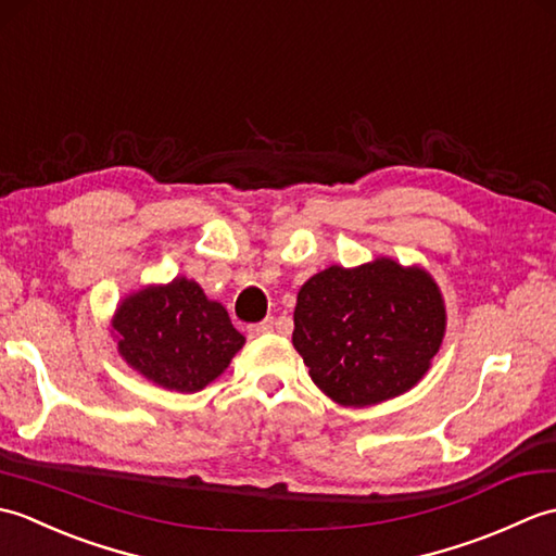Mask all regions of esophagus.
<instances>
[{
	"label": "esophagus",
	"instance_id": "esophagus-1",
	"mask_svg": "<svg viewBox=\"0 0 556 556\" xmlns=\"http://www.w3.org/2000/svg\"><path fill=\"white\" fill-rule=\"evenodd\" d=\"M271 329H275V323L263 320V323H255V325L248 327V334H251V337H265V334L271 332Z\"/></svg>",
	"mask_w": 556,
	"mask_h": 556
}]
</instances>
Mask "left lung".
<instances>
[{"label": "left lung", "instance_id": "1", "mask_svg": "<svg viewBox=\"0 0 556 556\" xmlns=\"http://www.w3.org/2000/svg\"><path fill=\"white\" fill-rule=\"evenodd\" d=\"M444 301L432 277L389 257L311 277L293 311V346L313 382L341 406L408 392L444 337Z\"/></svg>", "mask_w": 556, "mask_h": 556}]
</instances>
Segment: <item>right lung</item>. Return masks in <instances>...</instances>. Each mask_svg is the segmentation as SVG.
I'll list each match as a JSON object with an SVG mask.
<instances>
[{"mask_svg": "<svg viewBox=\"0 0 556 556\" xmlns=\"http://www.w3.org/2000/svg\"><path fill=\"white\" fill-rule=\"evenodd\" d=\"M112 327L124 361L174 392H200L224 372L245 341L229 313L184 277L128 296Z\"/></svg>", "mask_w": 556, "mask_h": 556, "instance_id": "right-lung-1", "label": "right lung"}]
</instances>
